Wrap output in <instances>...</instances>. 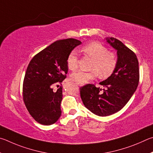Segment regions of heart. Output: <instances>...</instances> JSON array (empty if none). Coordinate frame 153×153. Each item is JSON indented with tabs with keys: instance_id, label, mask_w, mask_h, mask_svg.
Segmentation results:
<instances>
[{
	"instance_id": "obj_1",
	"label": "heart",
	"mask_w": 153,
	"mask_h": 153,
	"mask_svg": "<svg viewBox=\"0 0 153 153\" xmlns=\"http://www.w3.org/2000/svg\"><path fill=\"white\" fill-rule=\"evenodd\" d=\"M82 52L93 59L90 72L79 71L72 73L71 78L77 84L83 85L94 79L99 74L101 78H108L113 73L117 66L116 56L109 52L108 48L97 42H91L82 48ZM67 67L71 71L78 68V56L75 50L70 52L66 59Z\"/></svg>"
}]
</instances>
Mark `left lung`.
I'll return each instance as SVG.
<instances>
[{"instance_id":"8db88e82","label":"left lung","mask_w":153,"mask_h":153,"mask_svg":"<svg viewBox=\"0 0 153 153\" xmlns=\"http://www.w3.org/2000/svg\"><path fill=\"white\" fill-rule=\"evenodd\" d=\"M106 42L117 51V66L113 73L100 82L101 89L88 84L81 88L82 102L99 116H108L124 108L136 91L139 82V67L134 53L120 40L106 37Z\"/></svg>"}]
</instances>
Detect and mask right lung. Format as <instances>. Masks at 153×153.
Masks as SVG:
<instances>
[{"label": "right lung", "instance_id": "obj_1", "mask_svg": "<svg viewBox=\"0 0 153 153\" xmlns=\"http://www.w3.org/2000/svg\"><path fill=\"white\" fill-rule=\"evenodd\" d=\"M81 43L73 38L58 40L37 53L29 62L23 81V101L39 124L51 125L60 118L62 88L54 91L52 87L66 79L67 57Z\"/></svg>", "mask_w": 153, "mask_h": 153}]
</instances>
